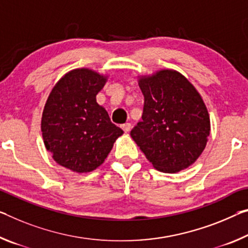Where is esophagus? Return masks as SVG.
<instances>
[{
    "mask_svg": "<svg viewBox=\"0 0 248 248\" xmlns=\"http://www.w3.org/2000/svg\"><path fill=\"white\" fill-rule=\"evenodd\" d=\"M121 128H123V130L124 132H129L131 130V124L130 123H127V124H124L121 125Z\"/></svg>",
    "mask_w": 248,
    "mask_h": 248,
    "instance_id": "esophagus-1",
    "label": "esophagus"
}]
</instances>
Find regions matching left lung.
<instances>
[{
	"label": "left lung",
	"mask_w": 248,
	"mask_h": 248,
	"mask_svg": "<svg viewBox=\"0 0 248 248\" xmlns=\"http://www.w3.org/2000/svg\"><path fill=\"white\" fill-rule=\"evenodd\" d=\"M142 120L131 138L156 170L176 173L201 155L210 135V116L198 90L183 75L163 69L141 77Z\"/></svg>",
	"instance_id": "left-lung-1"
}]
</instances>
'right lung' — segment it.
<instances>
[{
	"label": "right lung",
	"instance_id": "right-lung-1",
	"mask_svg": "<svg viewBox=\"0 0 248 248\" xmlns=\"http://www.w3.org/2000/svg\"><path fill=\"white\" fill-rule=\"evenodd\" d=\"M106 81L107 77L88 68L70 70L54 86L43 110L46 149L60 166L78 173L104 163L124 133L96 101Z\"/></svg>",
	"mask_w": 248,
	"mask_h": 248
}]
</instances>
